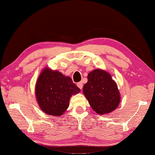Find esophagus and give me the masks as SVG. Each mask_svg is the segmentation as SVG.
I'll use <instances>...</instances> for the list:
<instances>
[{
  "label": "esophagus",
  "instance_id": "esophagus-1",
  "mask_svg": "<svg viewBox=\"0 0 155 155\" xmlns=\"http://www.w3.org/2000/svg\"><path fill=\"white\" fill-rule=\"evenodd\" d=\"M77 86H78V87H79V88L82 89V88H83V83H82V82H78V83L77 84Z\"/></svg>",
  "mask_w": 155,
  "mask_h": 155
}]
</instances>
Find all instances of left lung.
Masks as SVG:
<instances>
[{
	"mask_svg": "<svg viewBox=\"0 0 155 155\" xmlns=\"http://www.w3.org/2000/svg\"><path fill=\"white\" fill-rule=\"evenodd\" d=\"M83 93L91 107L99 114L112 112L120 104V96L116 82L109 73L101 69L88 73Z\"/></svg>",
	"mask_w": 155,
	"mask_h": 155,
	"instance_id": "obj_1",
	"label": "left lung"
}]
</instances>
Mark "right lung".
I'll return each mask as SVG.
<instances>
[{
	"label": "right lung",
	"instance_id": "obj_1",
	"mask_svg": "<svg viewBox=\"0 0 155 155\" xmlns=\"http://www.w3.org/2000/svg\"><path fill=\"white\" fill-rule=\"evenodd\" d=\"M80 91L71 78L48 68L41 73L35 88L41 109L49 115L57 116H61L69 107L71 97Z\"/></svg>",
	"mask_w": 155,
	"mask_h": 155
}]
</instances>
